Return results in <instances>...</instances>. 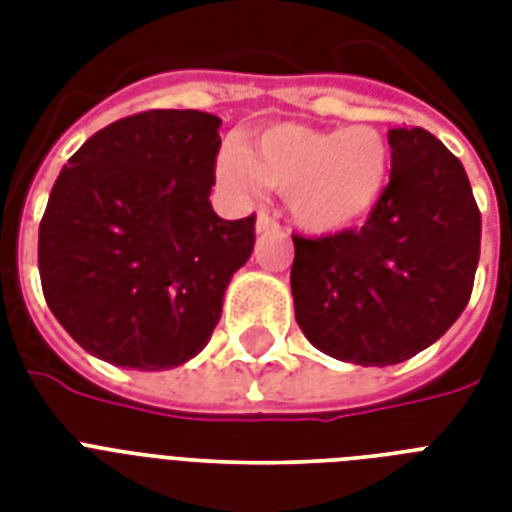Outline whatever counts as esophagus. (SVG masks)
<instances>
[{"mask_svg":"<svg viewBox=\"0 0 512 512\" xmlns=\"http://www.w3.org/2000/svg\"><path fill=\"white\" fill-rule=\"evenodd\" d=\"M255 231L257 233H279L281 228H279V223L273 220V217H268V215H265V212H260V215H257Z\"/></svg>","mask_w":512,"mask_h":512,"instance_id":"1","label":"esophagus"}]
</instances>
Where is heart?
<instances>
[{
  "label": "heart",
  "mask_w": 512,
  "mask_h": 512,
  "mask_svg": "<svg viewBox=\"0 0 512 512\" xmlns=\"http://www.w3.org/2000/svg\"><path fill=\"white\" fill-rule=\"evenodd\" d=\"M388 138L369 124L313 130L303 124H271L217 159V177L231 191L255 183L284 193L292 223L313 236L358 228L388 191Z\"/></svg>",
  "instance_id": "1"
}]
</instances>
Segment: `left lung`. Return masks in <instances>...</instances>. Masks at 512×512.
Here are the masks:
<instances>
[{
  "instance_id": "1",
  "label": "left lung",
  "mask_w": 512,
  "mask_h": 512,
  "mask_svg": "<svg viewBox=\"0 0 512 512\" xmlns=\"http://www.w3.org/2000/svg\"><path fill=\"white\" fill-rule=\"evenodd\" d=\"M388 191L361 228L295 241L292 297L303 335L358 366L417 356L460 319L481 255L465 167L422 127L388 132Z\"/></svg>"
}]
</instances>
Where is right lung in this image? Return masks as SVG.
Instances as JSON below:
<instances>
[{"label":"right lung","mask_w":512,"mask_h":512,"mask_svg":"<svg viewBox=\"0 0 512 512\" xmlns=\"http://www.w3.org/2000/svg\"><path fill=\"white\" fill-rule=\"evenodd\" d=\"M220 119L143 111L95 132L52 185L39 276L60 327L108 364L162 372L215 332L233 273L255 249V215L209 204Z\"/></svg>","instance_id":"1"}]
</instances>
